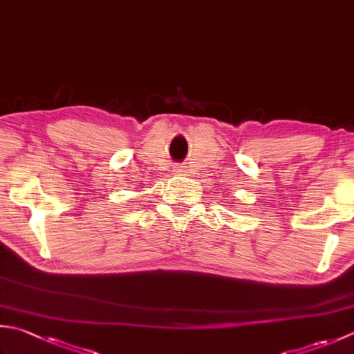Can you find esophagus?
<instances>
[{
	"label": "esophagus",
	"mask_w": 354,
	"mask_h": 354,
	"mask_svg": "<svg viewBox=\"0 0 354 354\" xmlns=\"http://www.w3.org/2000/svg\"><path fill=\"white\" fill-rule=\"evenodd\" d=\"M176 170H178V171H179V173H181V171H184V170H183V169H176Z\"/></svg>",
	"instance_id": "1"
}]
</instances>
